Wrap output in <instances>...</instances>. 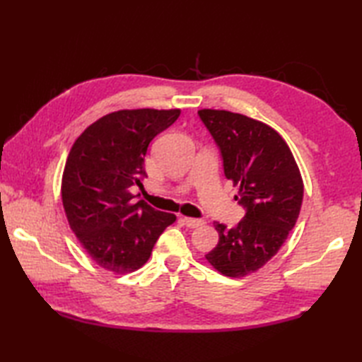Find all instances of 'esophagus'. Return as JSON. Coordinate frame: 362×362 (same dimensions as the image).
<instances>
[{"label":"esophagus","mask_w":362,"mask_h":362,"mask_svg":"<svg viewBox=\"0 0 362 362\" xmlns=\"http://www.w3.org/2000/svg\"><path fill=\"white\" fill-rule=\"evenodd\" d=\"M183 222H185L187 227H189V228H196V227H201L205 224L202 219H194V218H183Z\"/></svg>","instance_id":"obj_1"}]
</instances>
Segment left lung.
I'll return each instance as SVG.
<instances>
[{
    "mask_svg": "<svg viewBox=\"0 0 362 362\" xmlns=\"http://www.w3.org/2000/svg\"><path fill=\"white\" fill-rule=\"evenodd\" d=\"M197 113L245 209L235 228L214 222L219 241L205 258L222 275L241 279L263 267L286 241L302 209L303 180L286 141L264 122L228 110Z\"/></svg>",
    "mask_w": 362,
    "mask_h": 362,
    "instance_id": "1",
    "label": "left lung"
}]
</instances>
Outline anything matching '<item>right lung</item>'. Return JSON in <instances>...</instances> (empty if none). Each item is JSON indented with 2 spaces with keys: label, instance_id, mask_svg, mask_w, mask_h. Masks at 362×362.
Returning a JSON list of instances; mask_svg holds the SVG:
<instances>
[{
  "label": "right lung",
  "instance_id": "obj_1",
  "mask_svg": "<svg viewBox=\"0 0 362 362\" xmlns=\"http://www.w3.org/2000/svg\"><path fill=\"white\" fill-rule=\"evenodd\" d=\"M180 110H118L90 124L74 141L62 175L68 224L95 261L129 274L149 259L153 244L175 214L135 201L143 187L148 146L179 118Z\"/></svg>",
  "mask_w": 362,
  "mask_h": 362
}]
</instances>
